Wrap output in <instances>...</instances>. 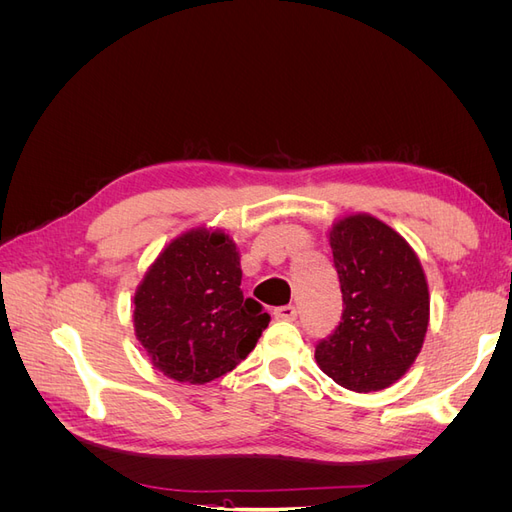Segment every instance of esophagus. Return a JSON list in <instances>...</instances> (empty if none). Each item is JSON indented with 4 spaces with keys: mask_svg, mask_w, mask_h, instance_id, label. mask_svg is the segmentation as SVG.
I'll list each match as a JSON object with an SVG mask.
<instances>
[{
    "mask_svg": "<svg viewBox=\"0 0 512 512\" xmlns=\"http://www.w3.org/2000/svg\"><path fill=\"white\" fill-rule=\"evenodd\" d=\"M273 316L280 318V320H294V318H297V307H294V305L275 307L273 309Z\"/></svg>",
    "mask_w": 512,
    "mask_h": 512,
    "instance_id": "obj_1",
    "label": "esophagus"
}]
</instances>
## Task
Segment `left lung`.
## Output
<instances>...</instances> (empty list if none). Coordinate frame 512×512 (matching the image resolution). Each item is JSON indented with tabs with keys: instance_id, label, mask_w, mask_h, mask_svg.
Listing matches in <instances>:
<instances>
[{
	"instance_id": "1",
	"label": "left lung",
	"mask_w": 512,
	"mask_h": 512,
	"mask_svg": "<svg viewBox=\"0 0 512 512\" xmlns=\"http://www.w3.org/2000/svg\"><path fill=\"white\" fill-rule=\"evenodd\" d=\"M342 286L339 327L316 346L318 367L344 389L382 391L412 367L429 324V288L408 241L374 215L329 230Z\"/></svg>"
}]
</instances>
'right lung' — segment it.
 Masks as SVG:
<instances>
[{
	"label": "right lung",
	"mask_w": 512,
	"mask_h": 512,
	"mask_svg": "<svg viewBox=\"0 0 512 512\" xmlns=\"http://www.w3.org/2000/svg\"><path fill=\"white\" fill-rule=\"evenodd\" d=\"M237 245L192 228L170 241L134 294V331L164 376L205 384L235 369L271 316L243 299Z\"/></svg>",
	"instance_id": "obj_1"
}]
</instances>
